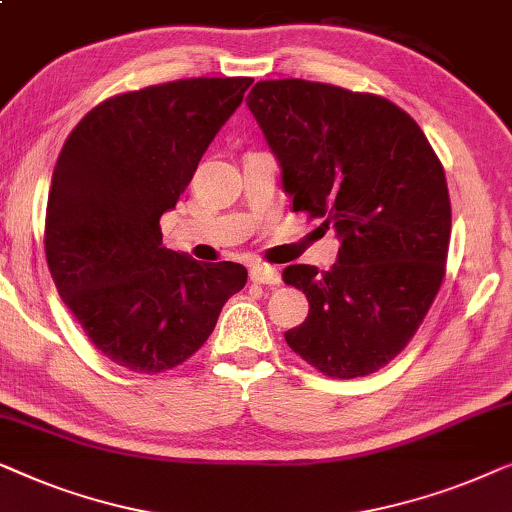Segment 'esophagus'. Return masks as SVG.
<instances>
[{"mask_svg":"<svg viewBox=\"0 0 512 512\" xmlns=\"http://www.w3.org/2000/svg\"><path fill=\"white\" fill-rule=\"evenodd\" d=\"M250 280L259 285H280V273L269 264H255L250 269Z\"/></svg>","mask_w":512,"mask_h":512,"instance_id":"34e87169","label":"esophagus"}]
</instances>
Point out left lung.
<instances>
[{
  "label": "left lung",
  "instance_id": "8db88e82",
  "mask_svg": "<svg viewBox=\"0 0 512 512\" xmlns=\"http://www.w3.org/2000/svg\"><path fill=\"white\" fill-rule=\"evenodd\" d=\"M246 102L294 211L341 241L329 271H283L311 306L285 341L325 376H369L406 348L441 290L452 227L441 162L406 111L369 92L283 78L259 81Z\"/></svg>",
  "mask_w": 512,
  "mask_h": 512
}]
</instances>
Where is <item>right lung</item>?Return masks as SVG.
<instances>
[{"instance_id": "1", "label": "right lung", "mask_w": 512, "mask_h": 512, "mask_svg": "<svg viewBox=\"0 0 512 512\" xmlns=\"http://www.w3.org/2000/svg\"><path fill=\"white\" fill-rule=\"evenodd\" d=\"M253 78H183L95 106L57 157L46 259L57 292L99 352L136 373L192 357L246 266L197 262L162 246V213Z\"/></svg>"}]
</instances>
